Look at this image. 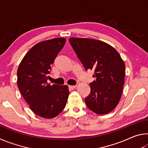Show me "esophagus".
Masks as SVG:
<instances>
[{
    "label": "esophagus",
    "instance_id": "obj_1",
    "mask_svg": "<svg viewBox=\"0 0 148 148\" xmlns=\"http://www.w3.org/2000/svg\"><path fill=\"white\" fill-rule=\"evenodd\" d=\"M70 89H74L76 87V86H69Z\"/></svg>",
    "mask_w": 148,
    "mask_h": 148
}]
</instances>
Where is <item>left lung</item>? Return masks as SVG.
<instances>
[{"instance_id": "left-lung-1", "label": "left lung", "mask_w": 148, "mask_h": 148, "mask_svg": "<svg viewBox=\"0 0 148 148\" xmlns=\"http://www.w3.org/2000/svg\"><path fill=\"white\" fill-rule=\"evenodd\" d=\"M86 70L95 71L96 80L89 84L91 92L85 99L94 113L102 115L112 112L121 99L125 81V64L119 53L110 44L98 40L69 38Z\"/></svg>"}]
</instances>
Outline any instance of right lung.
<instances>
[{
	"instance_id": "add662e5",
	"label": "right lung",
	"mask_w": 148,
	"mask_h": 148,
	"mask_svg": "<svg viewBox=\"0 0 148 148\" xmlns=\"http://www.w3.org/2000/svg\"><path fill=\"white\" fill-rule=\"evenodd\" d=\"M66 39L43 41L27 52L17 69V86L34 114L45 119L56 117L64 110L69 95L67 86L47 83L51 65L64 46Z\"/></svg>"
}]
</instances>
